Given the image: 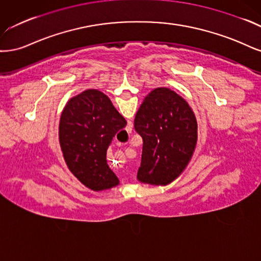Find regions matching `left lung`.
Listing matches in <instances>:
<instances>
[{
    "instance_id": "8db88e82",
    "label": "left lung",
    "mask_w": 261,
    "mask_h": 261,
    "mask_svg": "<svg viewBox=\"0 0 261 261\" xmlns=\"http://www.w3.org/2000/svg\"><path fill=\"white\" fill-rule=\"evenodd\" d=\"M143 139L138 180L167 186L186 169L197 142V121L188 102L168 88L154 89L134 119Z\"/></svg>"
}]
</instances>
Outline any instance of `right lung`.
<instances>
[{
    "label": "right lung",
    "instance_id": "right-lung-1",
    "mask_svg": "<svg viewBox=\"0 0 261 261\" xmlns=\"http://www.w3.org/2000/svg\"><path fill=\"white\" fill-rule=\"evenodd\" d=\"M125 124L112 100L98 90H86L67 102L58 129L60 144L69 170L87 188L98 192L119 184L106 153Z\"/></svg>",
    "mask_w": 261,
    "mask_h": 261
}]
</instances>
